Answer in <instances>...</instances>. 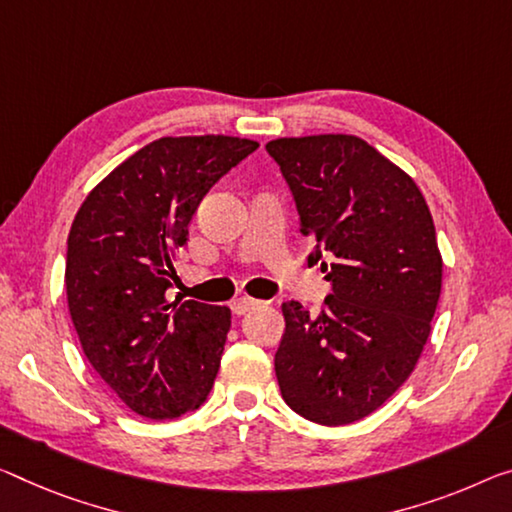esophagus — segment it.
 <instances>
[{"label":"esophagus","instance_id":"1","mask_svg":"<svg viewBox=\"0 0 512 512\" xmlns=\"http://www.w3.org/2000/svg\"><path fill=\"white\" fill-rule=\"evenodd\" d=\"M258 304H261V302L254 300V297H247V295H242V297H235V300L231 302V311L235 313V316H245L247 311L256 309Z\"/></svg>","mask_w":512,"mask_h":512}]
</instances>
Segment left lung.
<instances>
[{
	"instance_id": "8db88e82",
	"label": "left lung",
	"mask_w": 512,
	"mask_h": 512,
	"mask_svg": "<svg viewBox=\"0 0 512 512\" xmlns=\"http://www.w3.org/2000/svg\"><path fill=\"white\" fill-rule=\"evenodd\" d=\"M316 242L332 293L318 316L283 302L274 355L290 410L320 426L375 412L414 371L442 293V256L414 180L352 135L283 137L265 146Z\"/></svg>"
}]
</instances>
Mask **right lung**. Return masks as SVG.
Listing matches in <instances>:
<instances>
[{
  "label": "right lung",
  "instance_id": "add662e5",
  "mask_svg": "<svg viewBox=\"0 0 512 512\" xmlns=\"http://www.w3.org/2000/svg\"><path fill=\"white\" fill-rule=\"evenodd\" d=\"M256 148L224 135L151 141L93 187L70 226L66 295L82 350L146 419L196 410L215 382L231 311L167 290L203 196Z\"/></svg>",
  "mask_w": 512,
  "mask_h": 512
}]
</instances>
